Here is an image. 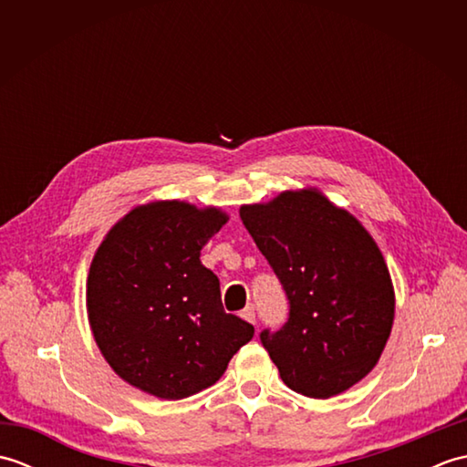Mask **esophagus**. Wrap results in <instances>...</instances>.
I'll return each mask as SVG.
<instances>
[{"label": "esophagus", "instance_id": "34e87169", "mask_svg": "<svg viewBox=\"0 0 467 467\" xmlns=\"http://www.w3.org/2000/svg\"><path fill=\"white\" fill-rule=\"evenodd\" d=\"M241 317H243L244 321H249V323H253V325H254V319H256V315H254V306H253V305L244 306V309L241 311Z\"/></svg>", "mask_w": 467, "mask_h": 467}]
</instances>
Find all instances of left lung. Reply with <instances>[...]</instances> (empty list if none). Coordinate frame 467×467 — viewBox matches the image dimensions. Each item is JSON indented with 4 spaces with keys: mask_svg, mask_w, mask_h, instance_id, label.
Masks as SVG:
<instances>
[{
    "mask_svg": "<svg viewBox=\"0 0 467 467\" xmlns=\"http://www.w3.org/2000/svg\"><path fill=\"white\" fill-rule=\"evenodd\" d=\"M241 221L279 276L289 319L263 329L281 379L327 400L361 381L389 339L395 296L369 233L317 191L241 208Z\"/></svg>",
    "mask_w": 467,
    "mask_h": 467,
    "instance_id": "8db88e82",
    "label": "left lung"
}]
</instances>
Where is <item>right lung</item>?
I'll return each instance as SVG.
<instances>
[{
    "label": "right lung",
    "mask_w": 467,
    "mask_h": 467,
    "mask_svg": "<svg viewBox=\"0 0 467 467\" xmlns=\"http://www.w3.org/2000/svg\"><path fill=\"white\" fill-rule=\"evenodd\" d=\"M226 223L216 208L161 201L128 213L88 275V317L106 361L161 400H182L221 379L254 327L226 313L201 249Z\"/></svg>",
    "instance_id": "1"
}]
</instances>
